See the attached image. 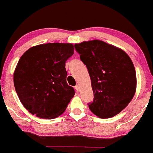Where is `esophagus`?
Masks as SVG:
<instances>
[{"instance_id": "1", "label": "esophagus", "mask_w": 153, "mask_h": 153, "mask_svg": "<svg viewBox=\"0 0 153 153\" xmlns=\"http://www.w3.org/2000/svg\"><path fill=\"white\" fill-rule=\"evenodd\" d=\"M75 89L78 92L79 91H80V86H79V85H75Z\"/></svg>"}]
</instances>
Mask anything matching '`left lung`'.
<instances>
[{"label": "left lung", "mask_w": 153, "mask_h": 153, "mask_svg": "<svg viewBox=\"0 0 153 153\" xmlns=\"http://www.w3.org/2000/svg\"><path fill=\"white\" fill-rule=\"evenodd\" d=\"M86 65L91 80L94 100L91 111L101 118L112 117L131 101L137 88L134 64L120 48L100 40L75 44Z\"/></svg>", "instance_id": "8db88e82"}]
</instances>
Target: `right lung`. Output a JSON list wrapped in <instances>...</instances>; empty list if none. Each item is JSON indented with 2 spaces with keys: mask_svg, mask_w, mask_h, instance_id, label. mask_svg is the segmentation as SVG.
Masks as SVG:
<instances>
[{
  "mask_svg": "<svg viewBox=\"0 0 153 153\" xmlns=\"http://www.w3.org/2000/svg\"><path fill=\"white\" fill-rule=\"evenodd\" d=\"M74 53L71 43L31 47L21 56L14 73L15 90L30 113L53 119L65 112L75 95L67 83L66 61Z\"/></svg>",
  "mask_w": 153,
  "mask_h": 153,
  "instance_id": "1",
  "label": "right lung"
}]
</instances>
